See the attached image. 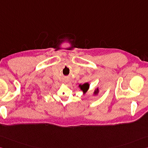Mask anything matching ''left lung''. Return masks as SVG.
<instances>
[{"label": "left lung", "instance_id": "left-lung-1", "mask_svg": "<svg viewBox=\"0 0 148 148\" xmlns=\"http://www.w3.org/2000/svg\"><path fill=\"white\" fill-rule=\"evenodd\" d=\"M81 88L82 90H83V92H86L89 88V85L88 83H85L84 84H82V86H81Z\"/></svg>", "mask_w": 148, "mask_h": 148}]
</instances>
